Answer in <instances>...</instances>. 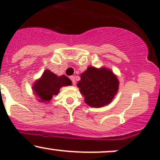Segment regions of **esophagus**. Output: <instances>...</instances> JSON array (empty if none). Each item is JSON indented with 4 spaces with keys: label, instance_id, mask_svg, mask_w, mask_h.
<instances>
[{
    "label": "esophagus",
    "instance_id": "obj_1",
    "mask_svg": "<svg viewBox=\"0 0 160 160\" xmlns=\"http://www.w3.org/2000/svg\"><path fill=\"white\" fill-rule=\"evenodd\" d=\"M70 79H71V81H72L73 85H75V84H76V80H75V78H74V76L70 77Z\"/></svg>",
    "mask_w": 160,
    "mask_h": 160
}]
</instances>
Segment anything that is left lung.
I'll return each mask as SVG.
<instances>
[{
    "label": "left lung",
    "instance_id": "8db88e82",
    "mask_svg": "<svg viewBox=\"0 0 160 160\" xmlns=\"http://www.w3.org/2000/svg\"><path fill=\"white\" fill-rule=\"evenodd\" d=\"M78 86L88 105L102 108L114 98L119 89V80L111 70L89 66L80 75Z\"/></svg>",
    "mask_w": 160,
    "mask_h": 160
}]
</instances>
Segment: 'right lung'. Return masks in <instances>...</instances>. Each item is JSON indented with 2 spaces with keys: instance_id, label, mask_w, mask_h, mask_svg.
<instances>
[{
  "instance_id": "right-lung-1",
  "label": "right lung",
  "mask_w": 160,
  "mask_h": 160,
  "mask_svg": "<svg viewBox=\"0 0 160 160\" xmlns=\"http://www.w3.org/2000/svg\"><path fill=\"white\" fill-rule=\"evenodd\" d=\"M71 80L65 75L58 77L49 70H46L39 80H37L33 85V91L38 97L40 102H49L52 98L53 95L59 92L60 88L62 86L71 85Z\"/></svg>"
}]
</instances>
